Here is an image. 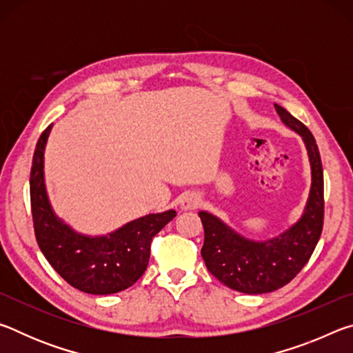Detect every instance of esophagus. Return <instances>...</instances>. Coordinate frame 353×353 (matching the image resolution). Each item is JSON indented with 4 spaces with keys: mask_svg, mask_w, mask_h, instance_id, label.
Segmentation results:
<instances>
[{
    "mask_svg": "<svg viewBox=\"0 0 353 353\" xmlns=\"http://www.w3.org/2000/svg\"><path fill=\"white\" fill-rule=\"evenodd\" d=\"M201 204V198L196 193H187L183 194L181 199V207L182 210H196Z\"/></svg>",
    "mask_w": 353,
    "mask_h": 353,
    "instance_id": "34e87169",
    "label": "esophagus"
}]
</instances>
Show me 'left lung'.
Returning a JSON list of instances; mask_svg holds the SVG:
<instances>
[{"label": "left lung", "mask_w": 353, "mask_h": 353, "mask_svg": "<svg viewBox=\"0 0 353 353\" xmlns=\"http://www.w3.org/2000/svg\"><path fill=\"white\" fill-rule=\"evenodd\" d=\"M282 121L302 137L312 165V188L302 218L268 241L248 240L212 213L199 212L204 225L201 255L207 270L229 288L263 294L282 288L312 256L324 225V171L313 134L283 107L274 104Z\"/></svg>", "instance_id": "obj_1"}]
</instances>
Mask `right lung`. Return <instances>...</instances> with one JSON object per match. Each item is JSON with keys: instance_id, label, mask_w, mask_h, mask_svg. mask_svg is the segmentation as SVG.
Segmentation results:
<instances>
[{"instance_id": "1", "label": "right lung", "mask_w": 353, "mask_h": 353, "mask_svg": "<svg viewBox=\"0 0 353 353\" xmlns=\"http://www.w3.org/2000/svg\"><path fill=\"white\" fill-rule=\"evenodd\" d=\"M51 128L52 124L37 141L29 177L39 248L59 276L76 290L88 294L126 290L146 271L152 238L176 216V212L146 214L103 236L77 234L56 216L46 194L43 155Z\"/></svg>"}]
</instances>
